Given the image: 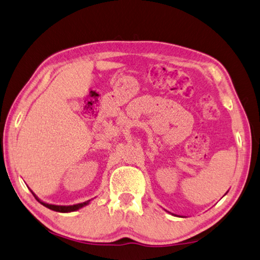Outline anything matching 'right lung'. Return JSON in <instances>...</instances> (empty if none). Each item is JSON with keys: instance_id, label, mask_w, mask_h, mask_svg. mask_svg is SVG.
I'll return each instance as SVG.
<instances>
[{"instance_id": "right-lung-1", "label": "right lung", "mask_w": 260, "mask_h": 260, "mask_svg": "<svg viewBox=\"0 0 260 260\" xmlns=\"http://www.w3.org/2000/svg\"><path fill=\"white\" fill-rule=\"evenodd\" d=\"M31 193L34 194V197H35V198L38 200V202L43 205V206H45V207L50 208V209H52V210H55V212H58V213L76 212V210L87 206V205L90 203V200H87V202H85V203H80V204H76V205H69V206H61V205H52V204L44 203V202H42V200L37 197V196H36L35 193L32 192V191H31Z\"/></svg>"}]
</instances>
